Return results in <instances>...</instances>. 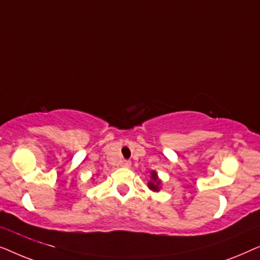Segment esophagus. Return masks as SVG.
I'll use <instances>...</instances> for the list:
<instances>
[{
	"label": "esophagus",
	"instance_id": "esophagus-1",
	"mask_svg": "<svg viewBox=\"0 0 260 260\" xmlns=\"http://www.w3.org/2000/svg\"><path fill=\"white\" fill-rule=\"evenodd\" d=\"M120 166L124 167V168H129V167L131 166V162L126 161V159H124V161H122V163H120Z\"/></svg>",
	"mask_w": 260,
	"mask_h": 260
}]
</instances>
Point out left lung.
Segmentation results:
<instances>
[{
    "mask_svg": "<svg viewBox=\"0 0 260 260\" xmlns=\"http://www.w3.org/2000/svg\"><path fill=\"white\" fill-rule=\"evenodd\" d=\"M148 188L152 191H159L162 188V181L159 180L157 173L155 170L150 172V181L148 182Z\"/></svg>",
    "mask_w": 260,
    "mask_h": 260,
    "instance_id": "1",
    "label": "left lung"
}]
</instances>
